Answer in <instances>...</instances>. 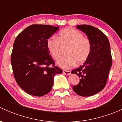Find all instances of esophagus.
I'll list each match as a JSON object with an SVG mask.
<instances>
[{
  "mask_svg": "<svg viewBox=\"0 0 122 122\" xmlns=\"http://www.w3.org/2000/svg\"><path fill=\"white\" fill-rule=\"evenodd\" d=\"M63 73L64 74L67 75H70L71 74V71H67V70H63Z\"/></svg>",
  "mask_w": 122,
  "mask_h": 122,
  "instance_id": "34e87169",
  "label": "esophagus"
}]
</instances>
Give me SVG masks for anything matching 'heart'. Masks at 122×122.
I'll return each mask as SVG.
<instances>
[{"label": "heart", "instance_id": "1", "mask_svg": "<svg viewBox=\"0 0 122 122\" xmlns=\"http://www.w3.org/2000/svg\"><path fill=\"white\" fill-rule=\"evenodd\" d=\"M46 48L54 60L61 56L62 48L67 46L66 56L61 58L57 65L62 68H70L75 64L80 65L88 58L91 51V44L88 38L72 28H67L61 30L56 38H50L46 43Z\"/></svg>", "mask_w": 122, "mask_h": 122}]
</instances>
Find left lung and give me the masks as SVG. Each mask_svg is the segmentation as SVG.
Masks as SVG:
<instances>
[{
  "label": "left lung",
  "instance_id": "obj_1",
  "mask_svg": "<svg viewBox=\"0 0 122 122\" xmlns=\"http://www.w3.org/2000/svg\"><path fill=\"white\" fill-rule=\"evenodd\" d=\"M76 28L85 33L91 44V51L84 63L71 73L80 78L79 84L72 89L78 95L88 97L102 91L105 87L112 67L110 45L105 34L91 25H81Z\"/></svg>",
  "mask_w": 122,
  "mask_h": 122
}]
</instances>
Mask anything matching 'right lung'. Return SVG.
<instances>
[{"label":"right lung","instance_id":"obj_1","mask_svg":"<svg viewBox=\"0 0 122 122\" xmlns=\"http://www.w3.org/2000/svg\"><path fill=\"white\" fill-rule=\"evenodd\" d=\"M49 25H32L15 40L11 64L17 83L28 94L42 96L51 90L54 76L62 70L46 48V41L59 29ZM52 65L53 67H50Z\"/></svg>","mask_w":122,"mask_h":122}]
</instances>
